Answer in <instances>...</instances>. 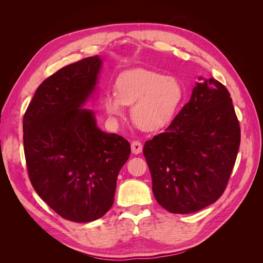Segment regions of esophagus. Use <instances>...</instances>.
I'll return each instance as SVG.
<instances>
[{"mask_svg":"<svg viewBox=\"0 0 263 263\" xmlns=\"http://www.w3.org/2000/svg\"><path fill=\"white\" fill-rule=\"evenodd\" d=\"M130 146H132V153H133L134 155H139V154H141V151H142V145H141L140 141L135 140V141L132 142Z\"/></svg>","mask_w":263,"mask_h":263,"instance_id":"34e87169","label":"esophagus"}]
</instances>
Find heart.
I'll list each match as a JSON object with an SVG mask.
<instances>
[{
    "label": "heart",
    "mask_w": 263,
    "mask_h": 263,
    "mask_svg": "<svg viewBox=\"0 0 263 263\" xmlns=\"http://www.w3.org/2000/svg\"><path fill=\"white\" fill-rule=\"evenodd\" d=\"M184 99L179 79L144 68L127 70L115 82V93L104 98L106 114L116 121L124 115V105H132L134 124L145 132L168 126Z\"/></svg>",
    "instance_id": "obj_1"
}]
</instances>
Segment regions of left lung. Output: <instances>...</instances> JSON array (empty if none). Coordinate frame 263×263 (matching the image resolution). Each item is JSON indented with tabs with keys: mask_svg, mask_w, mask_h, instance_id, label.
I'll list each match as a JSON object with an SVG mask.
<instances>
[{
	"mask_svg": "<svg viewBox=\"0 0 263 263\" xmlns=\"http://www.w3.org/2000/svg\"><path fill=\"white\" fill-rule=\"evenodd\" d=\"M198 80L171 125L144 146L156 200L174 214L194 213L218 200L240 144L228 90L214 79Z\"/></svg>",
	"mask_w": 263,
	"mask_h": 263,
	"instance_id": "left-lung-1",
	"label": "left lung"
}]
</instances>
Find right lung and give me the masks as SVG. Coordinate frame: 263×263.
I'll return each instance as SVG.
<instances>
[{
  "mask_svg": "<svg viewBox=\"0 0 263 263\" xmlns=\"http://www.w3.org/2000/svg\"><path fill=\"white\" fill-rule=\"evenodd\" d=\"M103 60L94 55L63 67L37 87L23 119V141L31 184L61 217L89 222L114 202L119 170L130 145L99 128L84 108L97 94Z\"/></svg>",
  "mask_w": 263,
  "mask_h": 263,
  "instance_id": "1",
  "label": "right lung"
}]
</instances>
